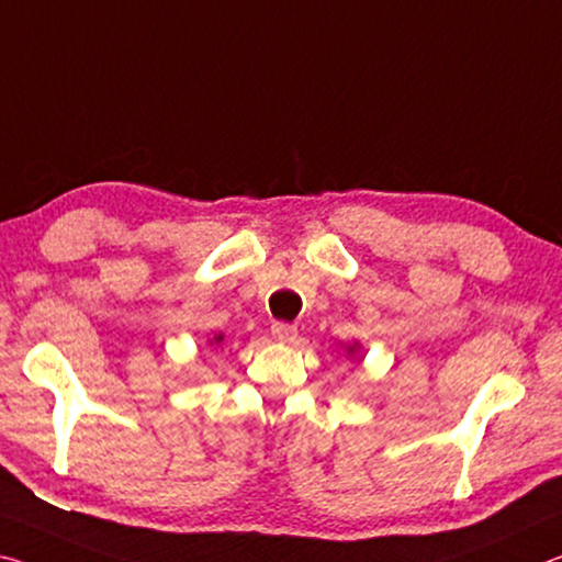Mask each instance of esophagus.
<instances>
[{
    "label": "esophagus",
    "mask_w": 562,
    "mask_h": 562,
    "mask_svg": "<svg viewBox=\"0 0 562 562\" xmlns=\"http://www.w3.org/2000/svg\"><path fill=\"white\" fill-rule=\"evenodd\" d=\"M271 336L279 344H291V341H296L299 330H296V326H291V324H273L271 326Z\"/></svg>",
    "instance_id": "1"
}]
</instances>
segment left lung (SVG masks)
<instances>
[{
    "mask_svg": "<svg viewBox=\"0 0 562 562\" xmlns=\"http://www.w3.org/2000/svg\"><path fill=\"white\" fill-rule=\"evenodd\" d=\"M346 351H348V356L356 358V361H361V346H358V341L353 346H348Z\"/></svg>",
    "mask_w": 562,
    "mask_h": 562,
    "instance_id": "obj_1",
    "label": "left lung"
}]
</instances>
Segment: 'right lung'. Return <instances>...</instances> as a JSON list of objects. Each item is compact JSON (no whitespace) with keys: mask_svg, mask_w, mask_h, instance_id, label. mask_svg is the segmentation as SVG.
I'll use <instances>...</instances> for the list:
<instances>
[{"mask_svg":"<svg viewBox=\"0 0 562 562\" xmlns=\"http://www.w3.org/2000/svg\"><path fill=\"white\" fill-rule=\"evenodd\" d=\"M218 344H224V334H218V336H214V338H209V346H218Z\"/></svg>","mask_w":562,"mask_h":562,"instance_id":"right-lung-1","label":"right lung"}]
</instances>
